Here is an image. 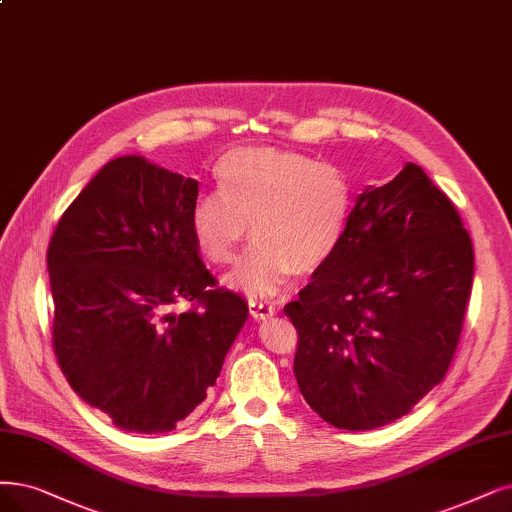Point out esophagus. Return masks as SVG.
Returning a JSON list of instances; mask_svg holds the SVG:
<instances>
[{"label":"esophagus","instance_id":"34e87169","mask_svg":"<svg viewBox=\"0 0 512 512\" xmlns=\"http://www.w3.org/2000/svg\"><path fill=\"white\" fill-rule=\"evenodd\" d=\"M250 313L254 319H269L275 315V306L262 300H250Z\"/></svg>","mask_w":512,"mask_h":512}]
</instances>
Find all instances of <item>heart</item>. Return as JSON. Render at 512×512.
Segmentation results:
<instances>
[{
  "label": "heart",
  "mask_w": 512,
  "mask_h": 512,
  "mask_svg": "<svg viewBox=\"0 0 512 512\" xmlns=\"http://www.w3.org/2000/svg\"><path fill=\"white\" fill-rule=\"evenodd\" d=\"M218 191L193 201L191 231L214 264L252 250L224 283L271 296L292 273H313L336 254L353 212V185L334 163L275 147H239L214 168Z\"/></svg>",
  "instance_id": "1"
}]
</instances>
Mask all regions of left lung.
<instances>
[{
	"label": "left lung",
	"instance_id": "obj_1",
	"mask_svg": "<svg viewBox=\"0 0 512 512\" xmlns=\"http://www.w3.org/2000/svg\"><path fill=\"white\" fill-rule=\"evenodd\" d=\"M473 271L458 210L420 166L367 187L336 254L283 306L306 403L344 431L405 416L454 359Z\"/></svg>",
	"mask_w": 512,
	"mask_h": 512
}]
</instances>
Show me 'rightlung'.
Masks as SVG:
<instances>
[{"instance_id": "1", "label": "right lung", "mask_w": 512, "mask_h": 512, "mask_svg": "<svg viewBox=\"0 0 512 512\" xmlns=\"http://www.w3.org/2000/svg\"><path fill=\"white\" fill-rule=\"evenodd\" d=\"M197 180L126 155L60 216L48 245L52 344L73 391L130 433H168L208 397L248 319L191 231ZM192 302L185 314L171 306Z\"/></svg>"}]
</instances>
